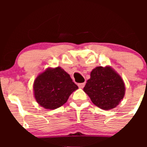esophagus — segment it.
Listing matches in <instances>:
<instances>
[{
  "label": "esophagus",
  "mask_w": 147,
  "mask_h": 147,
  "mask_svg": "<svg viewBox=\"0 0 147 147\" xmlns=\"http://www.w3.org/2000/svg\"><path fill=\"white\" fill-rule=\"evenodd\" d=\"M86 83L84 82V83H80V84H78V86L79 88H83L84 87V86H85Z\"/></svg>",
  "instance_id": "34e87169"
}]
</instances>
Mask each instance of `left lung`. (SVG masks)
<instances>
[{
    "instance_id": "8db88e82",
    "label": "left lung",
    "mask_w": 147,
    "mask_h": 147,
    "mask_svg": "<svg viewBox=\"0 0 147 147\" xmlns=\"http://www.w3.org/2000/svg\"><path fill=\"white\" fill-rule=\"evenodd\" d=\"M84 91L95 105L103 110H110L124 98L125 85L121 76L111 67L98 66L91 71Z\"/></svg>"
}]
</instances>
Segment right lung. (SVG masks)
Segmentation results:
<instances>
[{"label":"right lung","instance_id":"add662e5","mask_svg":"<svg viewBox=\"0 0 147 147\" xmlns=\"http://www.w3.org/2000/svg\"><path fill=\"white\" fill-rule=\"evenodd\" d=\"M36 101L45 109H56L68 101L78 86L61 67L48 68L39 74L33 85Z\"/></svg>","mask_w":147,"mask_h":147}]
</instances>
